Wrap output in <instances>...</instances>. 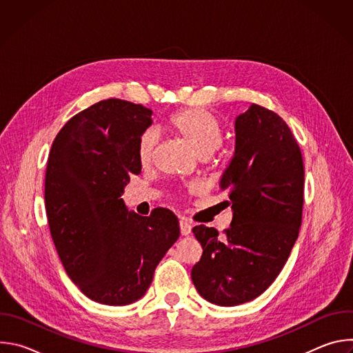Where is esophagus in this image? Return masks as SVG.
Returning a JSON list of instances; mask_svg holds the SVG:
<instances>
[{
	"label": "esophagus",
	"instance_id": "esophagus-1",
	"mask_svg": "<svg viewBox=\"0 0 353 353\" xmlns=\"http://www.w3.org/2000/svg\"><path fill=\"white\" fill-rule=\"evenodd\" d=\"M180 233L183 236H188L191 233V225L185 221H180Z\"/></svg>",
	"mask_w": 353,
	"mask_h": 353
}]
</instances>
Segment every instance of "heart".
I'll list each match as a JSON object with an SVG mask.
<instances>
[{
  "instance_id": "obj_1",
  "label": "heart",
  "mask_w": 353,
  "mask_h": 353,
  "mask_svg": "<svg viewBox=\"0 0 353 353\" xmlns=\"http://www.w3.org/2000/svg\"><path fill=\"white\" fill-rule=\"evenodd\" d=\"M168 128L180 135L199 158H208L222 143V124L210 112L190 108L173 113L168 120ZM158 134L146 130L137 142V158L141 165H148L154 158Z\"/></svg>"
}]
</instances>
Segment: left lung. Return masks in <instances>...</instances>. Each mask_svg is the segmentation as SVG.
I'll list each match as a JSON object with an SVG mask.
<instances>
[{"label": "left lung", "mask_w": 353, "mask_h": 353, "mask_svg": "<svg viewBox=\"0 0 353 353\" xmlns=\"http://www.w3.org/2000/svg\"><path fill=\"white\" fill-rule=\"evenodd\" d=\"M219 187L228 191L232 223L221 236L195 226L203 256L191 270L198 293L218 306L254 300L276 279L299 236L305 168L288 124L251 105L234 120V152Z\"/></svg>", "instance_id": "left-lung-1"}]
</instances>
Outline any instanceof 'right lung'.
I'll return each mask as SVG.
<instances>
[{
    "label": "right lung",
    "mask_w": 353,
    "mask_h": 353,
    "mask_svg": "<svg viewBox=\"0 0 353 353\" xmlns=\"http://www.w3.org/2000/svg\"><path fill=\"white\" fill-rule=\"evenodd\" d=\"M149 125L152 110L102 100L60 130L47 161L46 214L60 260L86 297L108 306L141 299L180 236L172 211L141 216L120 198L141 173L137 142Z\"/></svg>",
    "instance_id": "right-lung-1"
}]
</instances>
